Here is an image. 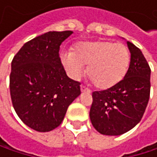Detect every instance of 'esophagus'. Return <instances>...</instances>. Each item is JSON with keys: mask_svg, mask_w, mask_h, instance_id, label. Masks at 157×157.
Segmentation results:
<instances>
[{"mask_svg": "<svg viewBox=\"0 0 157 157\" xmlns=\"http://www.w3.org/2000/svg\"><path fill=\"white\" fill-rule=\"evenodd\" d=\"M81 91L82 92H90V90L87 87H86L85 86H81Z\"/></svg>", "mask_w": 157, "mask_h": 157, "instance_id": "obj_1", "label": "esophagus"}]
</instances>
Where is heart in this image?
I'll return each mask as SVG.
<instances>
[{
    "mask_svg": "<svg viewBox=\"0 0 157 157\" xmlns=\"http://www.w3.org/2000/svg\"><path fill=\"white\" fill-rule=\"evenodd\" d=\"M61 63L70 77L77 80L86 68V75L94 86L106 89L118 84L130 63V52L121 43L95 41L78 43L74 52L61 55Z\"/></svg>",
    "mask_w": 157,
    "mask_h": 157,
    "instance_id": "b5f03b06",
    "label": "heart"
}]
</instances>
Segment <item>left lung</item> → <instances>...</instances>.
<instances>
[{"instance_id": "left-lung-1", "label": "left lung", "mask_w": 157, "mask_h": 157, "mask_svg": "<svg viewBox=\"0 0 157 157\" xmlns=\"http://www.w3.org/2000/svg\"><path fill=\"white\" fill-rule=\"evenodd\" d=\"M131 53L128 71L118 84L94 91L89 117L101 135L120 136L140 121L147 107L151 89V69L143 53L127 41Z\"/></svg>"}]
</instances>
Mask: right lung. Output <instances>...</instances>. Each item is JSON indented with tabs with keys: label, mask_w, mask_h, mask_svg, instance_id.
<instances>
[{
	"label": "right lung",
	"mask_w": 157,
	"mask_h": 157,
	"mask_svg": "<svg viewBox=\"0 0 157 157\" xmlns=\"http://www.w3.org/2000/svg\"><path fill=\"white\" fill-rule=\"evenodd\" d=\"M73 32H48L26 43L11 63L10 95L19 118L37 132L61 124L80 83L68 77L59 57L62 42Z\"/></svg>",
	"instance_id": "1"
}]
</instances>
